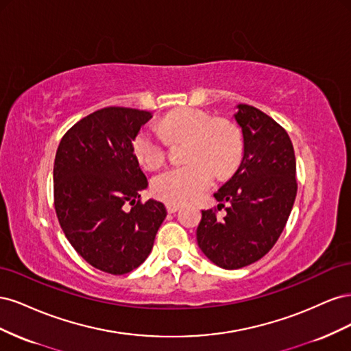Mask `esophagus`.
I'll return each mask as SVG.
<instances>
[{
    "label": "esophagus",
    "mask_w": 351,
    "mask_h": 351,
    "mask_svg": "<svg viewBox=\"0 0 351 351\" xmlns=\"http://www.w3.org/2000/svg\"><path fill=\"white\" fill-rule=\"evenodd\" d=\"M178 209H180L178 204H167V210L169 212V214H174V212H177Z\"/></svg>",
    "instance_id": "1"
}]
</instances>
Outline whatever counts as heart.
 Segmentation results:
<instances>
[{
  "instance_id": "1",
  "label": "heart",
  "mask_w": 351,
  "mask_h": 351,
  "mask_svg": "<svg viewBox=\"0 0 351 351\" xmlns=\"http://www.w3.org/2000/svg\"><path fill=\"white\" fill-rule=\"evenodd\" d=\"M158 130L146 127L134 136L133 154L142 167L155 169L165 161V139L187 141L184 161L169 167L152 180L154 193L168 204H184L204 195L218 176L230 174L241 158L243 142L237 127L205 111L183 108L169 112Z\"/></svg>"
}]
</instances>
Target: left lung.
<instances>
[{"label": "left lung", "mask_w": 351, "mask_h": 351, "mask_svg": "<svg viewBox=\"0 0 351 351\" xmlns=\"http://www.w3.org/2000/svg\"><path fill=\"white\" fill-rule=\"evenodd\" d=\"M234 120L243 134V158L215 199L224 217L202 210L197 246L217 267L239 269L267 254L285 227L297 193L293 143L269 115L246 104ZM218 205V206H219Z\"/></svg>", "instance_id": "obj_1"}]
</instances>
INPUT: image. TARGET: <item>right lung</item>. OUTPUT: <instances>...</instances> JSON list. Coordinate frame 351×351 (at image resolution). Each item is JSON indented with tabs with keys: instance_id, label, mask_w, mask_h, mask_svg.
Returning a JSON list of instances; mask_svg holds the SVG:
<instances>
[{
	"instance_id": "obj_1",
	"label": "right lung",
	"mask_w": 351,
	"mask_h": 351,
	"mask_svg": "<svg viewBox=\"0 0 351 351\" xmlns=\"http://www.w3.org/2000/svg\"><path fill=\"white\" fill-rule=\"evenodd\" d=\"M151 119L149 111L98 110L62 136L56 155L60 226L84 261L112 275L145 262L167 217L162 202L139 200L147 178L134 158L133 139Z\"/></svg>"
}]
</instances>
